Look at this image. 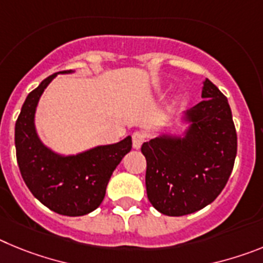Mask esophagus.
<instances>
[{
	"mask_svg": "<svg viewBox=\"0 0 263 263\" xmlns=\"http://www.w3.org/2000/svg\"><path fill=\"white\" fill-rule=\"evenodd\" d=\"M132 139H133V147L139 148L143 143V141H145V134L141 133V132H134Z\"/></svg>",
	"mask_w": 263,
	"mask_h": 263,
	"instance_id": "obj_1",
	"label": "esophagus"
}]
</instances>
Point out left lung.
<instances>
[{
  "mask_svg": "<svg viewBox=\"0 0 263 263\" xmlns=\"http://www.w3.org/2000/svg\"><path fill=\"white\" fill-rule=\"evenodd\" d=\"M201 97L185 111L184 137L160 136L141 147L148 200L163 215H190L211 204L233 170L237 133L228 99L208 79Z\"/></svg>",
  "mask_w": 263,
  "mask_h": 263,
  "instance_id": "8db88e82",
  "label": "left lung"
}]
</instances>
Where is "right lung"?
I'll list each match as a JSON object with an SVG mask.
<instances>
[{"instance_id":"1","label":"right lung","mask_w":263,"mask_h":263,"mask_svg":"<svg viewBox=\"0 0 263 263\" xmlns=\"http://www.w3.org/2000/svg\"><path fill=\"white\" fill-rule=\"evenodd\" d=\"M58 73L42 81L23 103L15 122L17 162L27 188L43 205L59 215L83 216L104 200L111 174L132 150V137L69 157L46 147L36 134L34 117L43 90Z\"/></svg>"}]
</instances>
